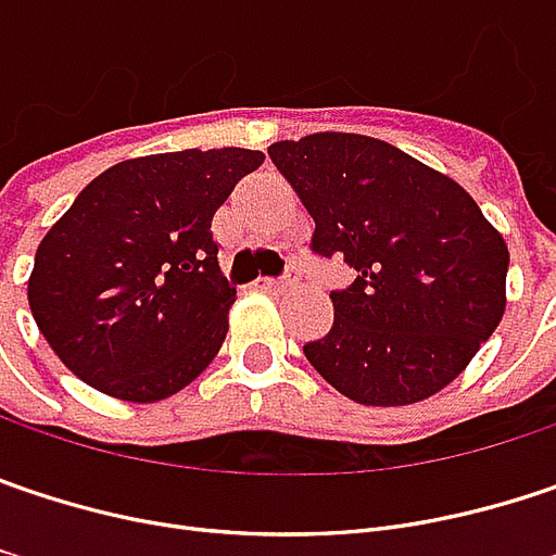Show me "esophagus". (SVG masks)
<instances>
[{"label":"esophagus","instance_id":"34e87169","mask_svg":"<svg viewBox=\"0 0 556 556\" xmlns=\"http://www.w3.org/2000/svg\"><path fill=\"white\" fill-rule=\"evenodd\" d=\"M257 289H267V292H277V289H286L289 286V279L282 277H261L257 282H254Z\"/></svg>","mask_w":556,"mask_h":556}]
</instances>
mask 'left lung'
Segmentation results:
<instances>
[{
    "mask_svg": "<svg viewBox=\"0 0 556 556\" xmlns=\"http://www.w3.org/2000/svg\"><path fill=\"white\" fill-rule=\"evenodd\" d=\"M267 153L314 219L311 251L358 274L330 292V333L305 343L314 371L365 406L434 396L504 317L501 232L466 188L387 141L320 131Z\"/></svg>",
    "mask_w": 556,
    "mask_h": 556,
    "instance_id": "left-lung-1",
    "label": "left lung"
}]
</instances>
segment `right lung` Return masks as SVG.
Instances as JSON below:
<instances>
[{
  "label": "right lung",
  "instance_id": "right-lung-1",
  "mask_svg": "<svg viewBox=\"0 0 556 556\" xmlns=\"http://www.w3.org/2000/svg\"><path fill=\"white\" fill-rule=\"evenodd\" d=\"M261 163V150H176L115 163L84 188L27 282L68 371L115 400L156 403L211 365L236 302L213 213Z\"/></svg>",
  "mask_w": 556,
  "mask_h": 556
}]
</instances>
